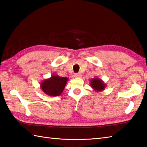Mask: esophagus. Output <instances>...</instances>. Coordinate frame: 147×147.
Masks as SVG:
<instances>
[{"label": "esophagus", "mask_w": 147, "mask_h": 147, "mask_svg": "<svg viewBox=\"0 0 147 147\" xmlns=\"http://www.w3.org/2000/svg\"><path fill=\"white\" fill-rule=\"evenodd\" d=\"M82 77V74L80 73H77L75 74V77L76 78H80Z\"/></svg>", "instance_id": "1"}]
</instances>
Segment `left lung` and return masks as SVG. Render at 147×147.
<instances>
[{
  "label": "left lung",
  "instance_id": "1",
  "mask_svg": "<svg viewBox=\"0 0 147 147\" xmlns=\"http://www.w3.org/2000/svg\"><path fill=\"white\" fill-rule=\"evenodd\" d=\"M90 86L95 91H102L106 88V84L102 80L98 77L93 78L90 80Z\"/></svg>",
  "mask_w": 147,
  "mask_h": 147
}]
</instances>
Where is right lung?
Returning <instances> with one entry per match:
<instances>
[{"instance_id": "add662e5", "label": "right lung", "mask_w": 147, "mask_h": 147, "mask_svg": "<svg viewBox=\"0 0 147 147\" xmlns=\"http://www.w3.org/2000/svg\"><path fill=\"white\" fill-rule=\"evenodd\" d=\"M68 80V77L52 75L50 78L42 80L40 86L46 94L50 96H58L62 93Z\"/></svg>"}]
</instances>
